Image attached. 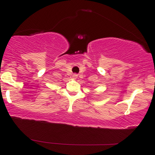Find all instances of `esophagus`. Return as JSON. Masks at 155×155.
Segmentation results:
<instances>
[{"label": "esophagus", "instance_id": "1", "mask_svg": "<svg viewBox=\"0 0 155 155\" xmlns=\"http://www.w3.org/2000/svg\"><path fill=\"white\" fill-rule=\"evenodd\" d=\"M77 77H78L77 74H73V75H72V79H77Z\"/></svg>", "mask_w": 155, "mask_h": 155}]
</instances>
